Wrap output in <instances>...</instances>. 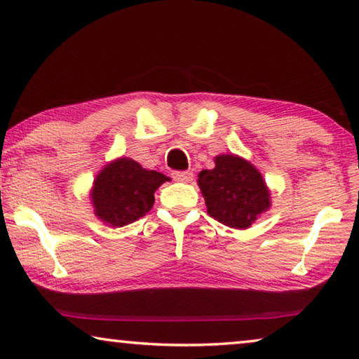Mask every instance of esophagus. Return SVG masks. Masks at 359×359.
I'll use <instances>...</instances> for the list:
<instances>
[{"label":"esophagus","mask_w":359,"mask_h":359,"mask_svg":"<svg viewBox=\"0 0 359 359\" xmlns=\"http://www.w3.org/2000/svg\"><path fill=\"white\" fill-rule=\"evenodd\" d=\"M171 176H173L175 181H180V183H191L194 178V175L191 171H175Z\"/></svg>","instance_id":"34e87169"}]
</instances>
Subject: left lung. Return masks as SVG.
<instances>
[{
    "label": "left lung",
    "mask_w": 359,
    "mask_h": 359,
    "mask_svg": "<svg viewBox=\"0 0 359 359\" xmlns=\"http://www.w3.org/2000/svg\"><path fill=\"white\" fill-rule=\"evenodd\" d=\"M212 170L198 175L208 214L227 227L245 230L271 208L263 176L248 160L233 154L217 155Z\"/></svg>",
    "instance_id": "left-lung-1"
}]
</instances>
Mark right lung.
I'll use <instances>...</instances> for the list:
<instances>
[{
  "label": "right lung",
  "mask_w": 359,
  "mask_h": 359,
  "mask_svg": "<svg viewBox=\"0 0 359 359\" xmlns=\"http://www.w3.org/2000/svg\"><path fill=\"white\" fill-rule=\"evenodd\" d=\"M168 176L147 170L135 160L121 156L104 165L93 181V212L109 227H124L154 208L155 191Z\"/></svg>",
  "instance_id": "add662e5"
}]
</instances>
